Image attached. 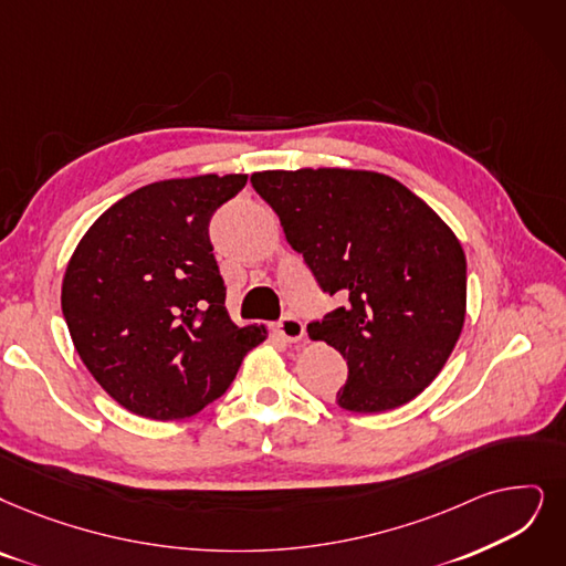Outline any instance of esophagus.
<instances>
[{
	"label": "esophagus",
	"instance_id": "obj_1",
	"mask_svg": "<svg viewBox=\"0 0 566 566\" xmlns=\"http://www.w3.org/2000/svg\"><path fill=\"white\" fill-rule=\"evenodd\" d=\"M276 332L281 338H285V342L297 344L304 338V323L295 318V315H283V318L276 323Z\"/></svg>",
	"mask_w": 566,
	"mask_h": 566
}]
</instances>
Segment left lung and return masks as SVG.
Segmentation results:
<instances>
[{
    "mask_svg": "<svg viewBox=\"0 0 566 566\" xmlns=\"http://www.w3.org/2000/svg\"><path fill=\"white\" fill-rule=\"evenodd\" d=\"M251 184L318 285L342 302L308 323L313 342L348 365L336 403L380 413L418 397L464 325L467 260L453 230L386 174L258 171Z\"/></svg>",
    "mask_w": 566,
    "mask_h": 566,
    "instance_id": "left-lung-1",
    "label": "left lung"
}]
</instances>
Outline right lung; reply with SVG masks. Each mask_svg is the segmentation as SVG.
Listing matches in <instances>:
<instances>
[{
  "instance_id": "add662e5",
  "label": "right lung",
  "mask_w": 566,
  "mask_h": 566,
  "mask_svg": "<svg viewBox=\"0 0 566 566\" xmlns=\"http://www.w3.org/2000/svg\"><path fill=\"white\" fill-rule=\"evenodd\" d=\"M245 174L157 180L116 201L78 241L62 281L76 353L127 411L180 420L224 395L266 338L237 327L209 222Z\"/></svg>"
}]
</instances>
